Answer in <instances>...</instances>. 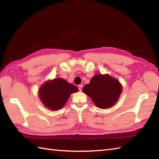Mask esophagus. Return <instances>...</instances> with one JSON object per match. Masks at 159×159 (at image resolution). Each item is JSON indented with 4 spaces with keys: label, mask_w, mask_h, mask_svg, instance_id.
Instances as JSON below:
<instances>
[{
    "label": "esophagus",
    "mask_w": 159,
    "mask_h": 159,
    "mask_svg": "<svg viewBox=\"0 0 159 159\" xmlns=\"http://www.w3.org/2000/svg\"><path fill=\"white\" fill-rule=\"evenodd\" d=\"M78 88H79V91H82V89H83V85H79V86H78Z\"/></svg>",
    "instance_id": "1"
}]
</instances>
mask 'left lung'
Instances as JSON below:
<instances>
[{
	"mask_svg": "<svg viewBox=\"0 0 159 159\" xmlns=\"http://www.w3.org/2000/svg\"><path fill=\"white\" fill-rule=\"evenodd\" d=\"M122 86L118 80L109 74H96L83 91L100 109L113 106L120 96Z\"/></svg>",
	"mask_w": 159,
	"mask_h": 159,
	"instance_id": "8db88e82",
	"label": "left lung"
}]
</instances>
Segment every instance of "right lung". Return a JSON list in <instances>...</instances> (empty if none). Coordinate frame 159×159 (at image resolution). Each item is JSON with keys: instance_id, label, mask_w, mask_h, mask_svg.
<instances>
[{"instance_id": "add662e5", "label": "right lung", "mask_w": 159, "mask_h": 159, "mask_svg": "<svg viewBox=\"0 0 159 159\" xmlns=\"http://www.w3.org/2000/svg\"><path fill=\"white\" fill-rule=\"evenodd\" d=\"M78 90L75 85L57 78L43 84L39 90V97L46 107L53 111L59 110L65 105L71 93Z\"/></svg>"}]
</instances>
